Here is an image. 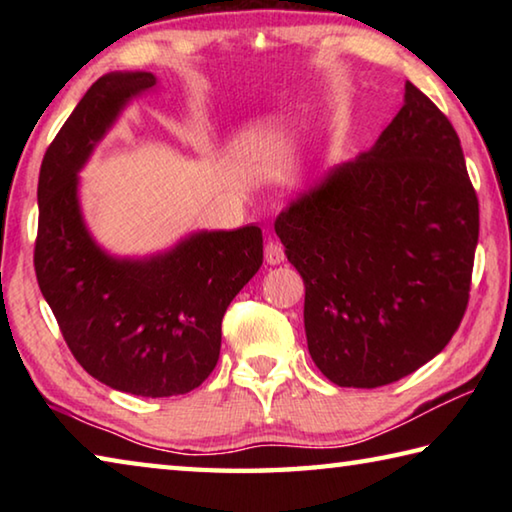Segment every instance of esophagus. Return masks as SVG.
I'll list each match as a JSON object with an SVG mask.
<instances>
[{
  "label": "esophagus",
  "mask_w": 512,
  "mask_h": 512,
  "mask_svg": "<svg viewBox=\"0 0 512 512\" xmlns=\"http://www.w3.org/2000/svg\"><path fill=\"white\" fill-rule=\"evenodd\" d=\"M264 257L268 264H282L284 262V248L282 244H277V241H268L266 248H264Z\"/></svg>",
  "instance_id": "34e87169"
}]
</instances>
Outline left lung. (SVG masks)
<instances>
[{"instance_id":"8db88e82","label":"left lung","mask_w":512,"mask_h":512,"mask_svg":"<svg viewBox=\"0 0 512 512\" xmlns=\"http://www.w3.org/2000/svg\"><path fill=\"white\" fill-rule=\"evenodd\" d=\"M305 280L311 359L336 386L393 384L452 341L470 300L479 201L449 119L413 83L370 151L275 219Z\"/></svg>"}]
</instances>
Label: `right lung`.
Masks as SVG:
<instances>
[{
    "label": "right lung",
    "instance_id": "right-lung-1",
    "mask_svg": "<svg viewBox=\"0 0 512 512\" xmlns=\"http://www.w3.org/2000/svg\"><path fill=\"white\" fill-rule=\"evenodd\" d=\"M151 72H112L85 92L42 158L33 264L42 296L85 372L115 391L171 397L210 377L221 320L264 259L257 225L201 230L167 253L112 257L85 228L79 173Z\"/></svg>",
    "mask_w": 512,
    "mask_h": 512
}]
</instances>
